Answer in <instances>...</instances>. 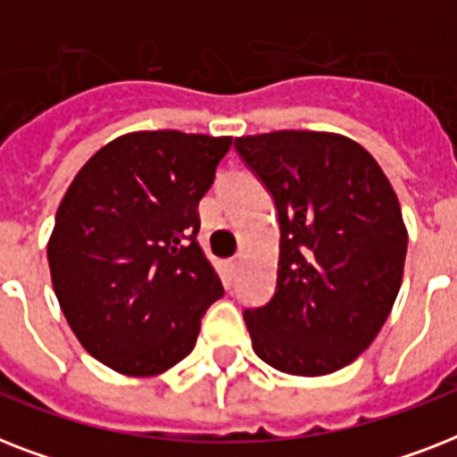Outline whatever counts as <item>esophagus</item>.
I'll use <instances>...</instances> for the list:
<instances>
[{
	"mask_svg": "<svg viewBox=\"0 0 457 457\" xmlns=\"http://www.w3.org/2000/svg\"><path fill=\"white\" fill-rule=\"evenodd\" d=\"M225 270H228L229 278H237V272H239V258H228L225 261Z\"/></svg>",
	"mask_w": 457,
	"mask_h": 457,
	"instance_id": "obj_1",
	"label": "esophagus"
}]
</instances>
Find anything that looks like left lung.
<instances>
[{"mask_svg":"<svg viewBox=\"0 0 457 457\" xmlns=\"http://www.w3.org/2000/svg\"><path fill=\"white\" fill-rule=\"evenodd\" d=\"M279 220L275 294L244 320L261 361L320 377L353 362L389 318L403 279L401 204L358 142L312 130L235 139Z\"/></svg>","mask_w":457,"mask_h":457,"instance_id":"1","label":"left lung"}]
</instances>
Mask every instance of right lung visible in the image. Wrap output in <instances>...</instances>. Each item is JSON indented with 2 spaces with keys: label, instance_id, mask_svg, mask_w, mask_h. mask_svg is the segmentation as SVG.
Listing matches in <instances>:
<instances>
[{
  "label": "right lung",
  "instance_id": "add662e5",
  "mask_svg": "<svg viewBox=\"0 0 457 457\" xmlns=\"http://www.w3.org/2000/svg\"><path fill=\"white\" fill-rule=\"evenodd\" d=\"M232 137L145 130L102 146L68 187L46 261L85 351L120 375H161L192 353L222 282L196 232L199 201Z\"/></svg>",
  "mask_w": 457,
  "mask_h": 457
}]
</instances>
